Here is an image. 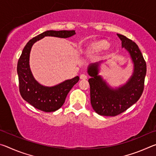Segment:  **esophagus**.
<instances>
[{
  "label": "esophagus",
  "mask_w": 156,
  "mask_h": 156,
  "mask_svg": "<svg viewBox=\"0 0 156 156\" xmlns=\"http://www.w3.org/2000/svg\"><path fill=\"white\" fill-rule=\"evenodd\" d=\"M80 79H83V80H85V79H87V76L85 74H81L80 76Z\"/></svg>",
  "instance_id": "obj_1"
}]
</instances>
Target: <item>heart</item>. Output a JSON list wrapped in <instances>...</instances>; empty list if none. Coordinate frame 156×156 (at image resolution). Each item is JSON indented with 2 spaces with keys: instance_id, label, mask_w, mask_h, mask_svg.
I'll return each mask as SVG.
<instances>
[{
  "instance_id": "obj_1",
  "label": "heart",
  "mask_w": 156,
  "mask_h": 156,
  "mask_svg": "<svg viewBox=\"0 0 156 156\" xmlns=\"http://www.w3.org/2000/svg\"><path fill=\"white\" fill-rule=\"evenodd\" d=\"M109 47V43L105 41H99L94 42L89 47V51L98 52L107 49Z\"/></svg>"
}]
</instances>
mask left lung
Instances as JSON below:
<instances>
[{"label": "left lung", "mask_w": 156, "mask_h": 156, "mask_svg": "<svg viewBox=\"0 0 156 156\" xmlns=\"http://www.w3.org/2000/svg\"><path fill=\"white\" fill-rule=\"evenodd\" d=\"M122 41V47L128 51L133 63L132 75L125 84L112 87L99 75L102 61L91 63L87 67L90 85L91 104L98 114L115 116L135 104L144 90L147 65L137 44L126 36L117 34Z\"/></svg>", "instance_id": "8db88e82"}]
</instances>
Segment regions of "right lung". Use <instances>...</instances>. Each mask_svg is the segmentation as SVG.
<instances>
[{
	"label": "right lung",
	"mask_w": 156,
	"mask_h": 156,
	"mask_svg": "<svg viewBox=\"0 0 156 156\" xmlns=\"http://www.w3.org/2000/svg\"><path fill=\"white\" fill-rule=\"evenodd\" d=\"M75 34V30L46 31L31 39L23 49L17 65L19 90L23 98L36 109L45 112H55L60 109L64 104L69 92L78 82L79 76L51 87L39 83L34 78L30 66L31 47L36 42L45 36L67 38Z\"/></svg>",
	"instance_id": "add662e5"
}]
</instances>
